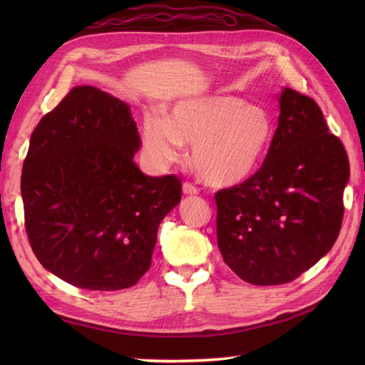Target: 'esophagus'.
Returning a JSON list of instances; mask_svg holds the SVG:
<instances>
[{
    "instance_id": "1",
    "label": "esophagus",
    "mask_w": 365,
    "mask_h": 365,
    "mask_svg": "<svg viewBox=\"0 0 365 365\" xmlns=\"http://www.w3.org/2000/svg\"><path fill=\"white\" fill-rule=\"evenodd\" d=\"M182 190H183L185 195H188V196H195V195H197V192H199V190L195 187V185L190 183V182H185Z\"/></svg>"
}]
</instances>
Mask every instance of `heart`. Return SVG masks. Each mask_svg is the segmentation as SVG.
Returning a JSON list of instances; mask_svg holds the SVG:
<instances>
[{
    "instance_id": "b5f03b06",
    "label": "heart",
    "mask_w": 365,
    "mask_h": 365,
    "mask_svg": "<svg viewBox=\"0 0 365 365\" xmlns=\"http://www.w3.org/2000/svg\"><path fill=\"white\" fill-rule=\"evenodd\" d=\"M274 136L271 115L260 106L226 94L190 97L169 115L147 114L143 144L157 168L178 161L192 147L196 173L212 187L227 188L257 173Z\"/></svg>"
}]
</instances>
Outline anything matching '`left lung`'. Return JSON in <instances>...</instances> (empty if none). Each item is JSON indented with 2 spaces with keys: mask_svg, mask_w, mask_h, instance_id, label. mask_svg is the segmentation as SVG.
<instances>
[{
  "mask_svg": "<svg viewBox=\"0 0 365 365\" xmlns=\"http://www.w3.org/2000/svg\"><path fill=\"white\" fill-rule=\"evenodd\" d=\"M277 128L250 180L215 195L226 265L254 285L297 279L327 255L344 218L350 163L311 97L284 88Z\"/></svg>",
  "mask_w": 365,
  "mask_h": 365,
  "instance_id": "8db88e82",
  "label": "left lung"
}]
</instances>
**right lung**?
<instances>
[{"mask_svg": "<svg viewBox=\"0 0 365 365\" xmlns=\"http://www.w3.org/2000/svg\"><path fill=\"white\" fill-rule=\"evenodd\" d=\"M130 106L94 86L73 88L45 114L23 163L25 226L37 260L86 290L135 285L163 218L182 199L175 175L149 177Z\"/></svg>", "mask_w": 365, "mask_h": 365, "instance_id": "right-lung-1", "label": "right lung"}]
</instances>
